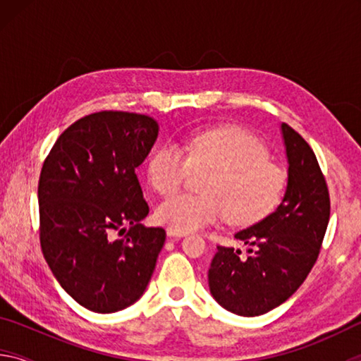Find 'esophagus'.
<instances>
[{
	"label": "esophagus",
	"instance_id": "obj_1",
	"mask_svg": "<svg viewBox=\"0 0 361 361\" xmlns=\"http://www.w3.org/2000/svg\"><path fill=\"white\" fill-rule=\"evenodd\" d=\"M185 235V232H180V231H175L172 228H167V237L170 239H180V237Z\"/></svg>",
	"mask_w": 361,
	"mask_h": 361
}]
</instances>
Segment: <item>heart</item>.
I'll list each match as a JSON object with an SVG mask.
<instances>
[{"instance_id": "1", "label": "heart", "mask_w": 361, "mask_h": 361, "mask_svg": "<svg viewBox=\"0 0 361 361\" xmlns=\"http://www.w3.org/2000/svg\"><path fill=\"white\" fill-rule=\"evenodd\" d=\"M186 152L167 143L148 162V180L159 194L178 191L189 173L209 172L204 194H178L157 205L159 223L188 232L213 224L228 215L235 224H252L277 209L286 176L269 161V149L258 137L237 127L195 133Z\"/></svg>"}]
</instances>
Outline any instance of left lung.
Instances as JSON below:
<instances>
[{"label": "left lung", "mask_w": 361, "mask_h": 361, "mask_svg": "<svg viewBox=\"0 0 361 361\" xmlns=\"http://www.w3.org/2000/svg\"><path fill=\"white\" fill-rule=\"evenodd\" d=\"M288 180L271 215L235 234L248 247H216L209 269L215 301L232 314L256 317L285 302L307 277L329 221L326 181L307 142L282 122Z\"/></svg>", "instance_id": "left-lung-1"}]
</instances>
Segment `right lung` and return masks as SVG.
<instances>
[{
  "instance_id": "add662e5",
  "label": "right lung",
  "mask_w": 361,
  "mask_h": 361,
  "mask_svg": "<svg viewBox=\"0 0 361 361\" xmlns=\"http://www.w3.org/2000/svg\"><path fill=\"white\" fill-rule=\"evenodd\" d=\"M157 135L151 116L94 113L70 126L42 164V255L62 288L92 312L137 302L166 242L162 228L142 224L149 207L135 173ZM116 231L126 234L118 240Z\"/></svg>"
}]
</instances>
